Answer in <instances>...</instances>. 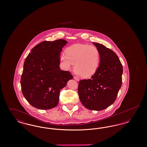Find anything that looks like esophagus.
Listing matches in <instances>:
<instances>
[{"label":"esophagus","instance_id":"1","mask_svg":"<svg viewBox=\"0 0 147 147\" xmlns=\"http://www.w3.org/2000/svg\"><path fill=\"white\" fill-rule=\"evenodd\" d=\"M73 78H74V79H75L77 82H79V79L78 78H77V77H73Z\"/></svg>","mask_w":147,"mask_h":147}]
</instances>
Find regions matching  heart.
Masks as SVG:
<instances>
[{"mask_svg": "<svg viewBox=\"0 0 147 147\" xmlns=\"http://www.w3.org/2000/svg\"><path fill=\"white\" fill-rule=\"evenodd\" d=\"M60 61L65 69H70L73 64H75L74 71L77 75L83 78H88L98 71L100 53L95 46L75 44L67 49L65 55H61Z\"/></svg>", "mask_w": 147, "mask_h": 147, "instance_id": "1", "label": "heart"}]
</instances>
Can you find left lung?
Here are the masks:
<instances>
[{
	"mask_svg": "<svg viewBox=\"0 0 147 147\" xmlns=\"http://www.w3.org/2000/svg\"><path fill=\"white\" fill-rule=\"evenodd\" d=\"M100 53V63L90 79L79 83L82 104L90 110L101 111L115 102L122 85L123 67L117 55L102 44L92 42Z\"/></svg>",
	"mask_w": 147,
	"mask_h": 147,
	"instance_id": "obj_1",
	"label": "left lung"
}]
</instances>
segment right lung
Listing matches in <instances>:
<instances>
[{
  "label": "right lung",
  "mask_w": 147,
  "mask_h": 147,
  "mask_svg": "<svg viewBox=\"0 0 147 147\" xmlns=\"http://www.w3.org/2000/svg\"><path fill=\"white\" fill-rule=\"evenodd\" d=\"M67 43L63 39L41 42L31 49L25 61L21 90L35 108L55 107L59 102L60 90L73 78L69 71L59 67L61 52Z\"/></svg>",
  "instance_id": "obj_1"
}]
</instances>
